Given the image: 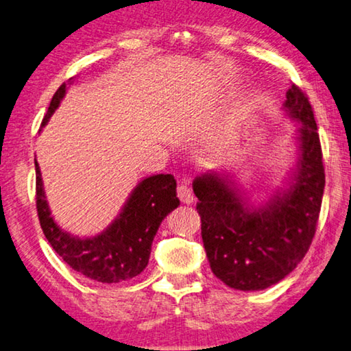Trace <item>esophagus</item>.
<instances>
[{
  "mask_svg": "<svg viewBox=\"0 0 351 351\" xmlns=\"http://www.w3.org/2000/svg\"><path fill=\"white\" fill-rule=\"evenodd\" d=\"M177 196H179L183 204H193L194 200V194L186 183H180V185L177 186Z\"/></svg>",
  "mask_w": 351,
  "mask_h": 351,
  "instance_id": "34e87169",
  "label": "esophagus"
}]
</instances>
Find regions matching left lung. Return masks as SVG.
<instances>
[{
  "label": "left lung",
  "mask_w": 351,
  "mask_h": 351,
  "mask_svg": "<svg viewBox=\"0 0 351 351\" xmlns=\"http://www.w3.org/2000/svg\"><path fill=\"white\" fill-rule=\"evenodd\" d=\"M283 108L298 123V154L289 188L254 206L219 172H206L193 182L211 271L238 291L266 289L294 271L311 245L319 221L325 171L313 107L292 84Z\"/></svg>",
  "instance_id": "obj_1"
}]
</instances>
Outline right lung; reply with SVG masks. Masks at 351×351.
<instances>
[{
	"label": "right lung",
	"mask_w": 351,
	"mask_h": 351,
	"mask_svg": "<svg viewBox=\"0 0 351 351\" xmlns=\"http://www.w3.org/2000/svg\"><path fill=\"white\" fill-rule=\"evenodd\" d=\"M65 91L66 84H62L51 99L42 125L49 121ZM176 188V179L171 174L146 177L134 188L121 213L104 232L91 238H79L62 230L51 216L36 160L37 213L46 239L68 266L101 283H119L145 271L160 223L180 205Z\"/></svg>",
	"instance_id": "obj_1"
}]
</instances>
